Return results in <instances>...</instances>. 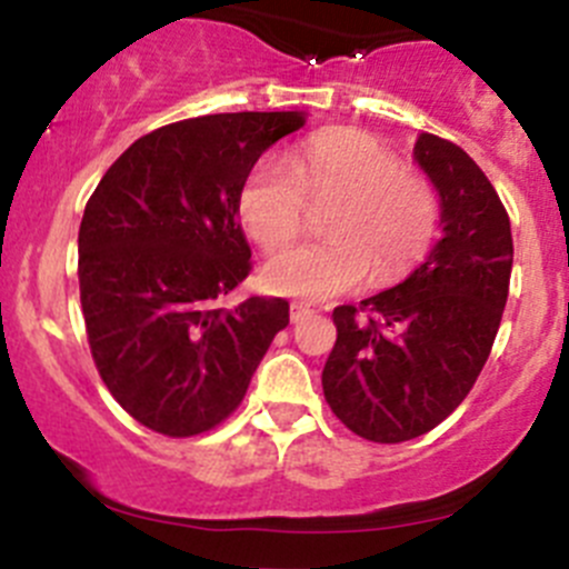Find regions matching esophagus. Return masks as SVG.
<instances>
[{
    "instance_id": "esophagus-1",
    "label": "esophagus",
    "mask_w": 569,
    "mask_h": 569,
    "mask_svg": "<svg viewBox=\"0 0 569 569\" xmlns=\"http://www.w3.org/2000/svg\"><path fill=\"white\" fill-rule=\"evenodd\" d=\"M291 322H302V319H308L313 313V308L308 306V302H291Z\"/></svg>"
}]
</instances>
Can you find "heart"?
I'll use <instances>...</instances> for the list:
<instances>
[{"label": "heart", "instance_id": "obj_1", "mask_svg": "<svg viewBox=\"0 0 569 569\" xmlns=\"http://www.w3.org/2000/svg\"><path fill=\"white\" fill-rule=\"evenodd\" d=\"M311 200H333L328 239L297 241L269 256L267 289L300 300H330L367 283L406 278L437 236V191L375 136L358 130L319 132L289 161L267 156L247 174L239 217L263 247L300 230Z\"/></svg>", "mask_w": 569, "mask_h": 569}]
</instances>
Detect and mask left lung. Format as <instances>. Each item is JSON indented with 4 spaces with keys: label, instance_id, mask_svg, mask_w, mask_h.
<instances>
[{
    "label": "left lung",
    "instance_id": "1",
    "mask_svg": "<svg viewBox=\"0 0 569 569\" xmlns=\"http://www.w3.org/2000/svg\"><path fill=\"white\" fill-rule=\"evenodd\" d=\"M413 163L439 197L442 239L402 283L333 311L325 400L369 442L437 428L470 395L509 297L511 224L498 191L461 147L419 132Z\"/></svg>",
    "mask_w": 569,
    "mask_h": 569
}]
</instances>
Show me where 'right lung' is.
Segmentation results:
<instances>
[{"instance_id": "obj_1", "label": "right lung", "mask_w": 569, "mask_h": 569, "mask_svg": "<svg viewBox=\"0 0 569 569\" xmlns=\"http://www.w3.org/2000/svg\"><path fill=\"white\" fill-rule=\"evenodd\" d=\"M302 110L174 121L127 147L80 222V302L99 375L163 437L211 431L236 411L274 333L278 297H228L250 272L239 194Z\"/></svg>"}]
</instances>
